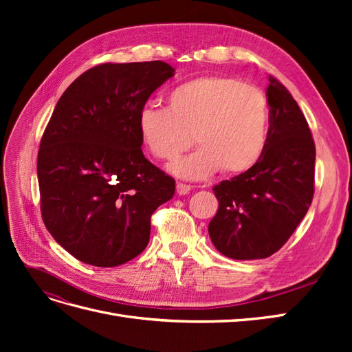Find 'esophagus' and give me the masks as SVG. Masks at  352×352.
Returning <instances> with one entry per match:
<instances>
[{"label": "esophagus", "instance_id": "esophagus-1", "mask_svg": "<svg viewBox=\"0 0 352 352\" xmlns=\"http://www.w3.org/2000/svg\"><path fill=\"white\" fill-rule=\"evenodd\" d=\"M189 190H190V186H189V185H185V184H182V182H177V184H176V192H177L179 195H186V194H189Z\"/></svg>", "mask_w": 352, "mask_h": 352}]
</instances>
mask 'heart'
Masks as SVG:
<instances>
[{
    "instance_id": "obj_1",
    "label": "heart",
    "mask_w": 352,
    "mask_h": 352,
    "mask_svg": "<svg viewBox=\"0 0 352 352\" xmlns=\"http://www.w3.org/2000/svg\"><path fill=\"white\" fill-rule=\"evenodd\" d=\"M168 107L146 104L138 113L144 146L158 160H172L197 141L192 154L168 170L201 180L221 172L238 176L258 164L267 146L270 110L261 89L229 76H204L168 92Z\"/></svg>"
}]
</instances>
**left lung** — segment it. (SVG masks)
I'll return each mask as SVG.
<instances>
[{"instance_id": "8db88e82", "label": "left lung", "mask_w": 352, "mask_h": 352, "mask_svg": "<svg viewBox=\"0 0 352 352\" xmlns=\"http://www.w3.org/2000/svg\"><path fill=\"white\" fill-rule=\"evenodd\" d=\"M267 146L250 172L212 188L219 210L211 242L233 260H258L279 251L300 225L314 195L316 146L310 127L283 85L269 78Z\"/></svg>"}]
</instances>
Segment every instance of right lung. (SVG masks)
<instances>
[{"mask_svg":"<svg viewBox=\"0 0 352 352\" xmlns=\"http://www.w3.org/2000/svg\"><path fill=\"white\" fill-rule=\"evenodd\" d=\"M164 61L105 63L61 95L38 153L41 212L74 258L116 267L150 241L153 212L175 195V179L148 162L138 113L173 76Z\"/></svg>","mask_w":352,"mask_h":352,"instance_id":"right-lung-1","label":"right lung"}]
</instances>
